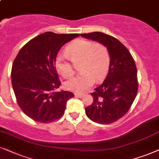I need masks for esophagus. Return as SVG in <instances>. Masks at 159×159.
<instances>
[{"label":"esophagus","mask_w":159,"mask_h":159,"mask_svg":"<svg viewBox=\"0 0 159 159\" xmlns=\"http://www.w3.org/2000/svg\"><path fill=\"white\" fill-rule=\"evenodd\" d=\"M84 96V94H81V93H75V97H79V98H81Z\"/></svg>","instance_id":"1"}]
</instances>
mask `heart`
Segmentation results:
<instances>
[{
	"label": "heart",
	"instance_id": "heart-1",
	"mask_svg": "<svg viewBox=\"0 0 159 159\" xmlns=\"http://www.w3.org/2000/svg\"><path fill=\"white\" fill-rule=\"evenodd\" d=\"M66 54L59 55L56 69L65 78L75 74V65H80L81 75L67 81L66 89L84 92L89 89L95 81L101 82L106 77L111 64V55L106 46L85 39H77L66 48Z\"/></svg>",
	"mask_w": 159,
	"mask_h": 159
}]
</instances>
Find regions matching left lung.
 Returning a JSON list of instances; mask_svg holds the SVG:
<instances>
[{
  "label": "left lung",
  "mask_w": 159,
  "mask_h": 159,
  "mask_svg": "<svg viewBox=\"0 0 159 159\" xmlns=\"http://www.w3.org/2000/svg\"><path fill=\"white\" fill-rule=\"evenodd\" d=\"M82 37L102 43L108 48L111 64L103 83L91 93L94 101L85 108L93 121L109 124L129 111L138 91L137 70L129 51L117 39L100 32L81 34Z\"/></svg>",
  "instance_id": "8db88e82"
}]
</instances>
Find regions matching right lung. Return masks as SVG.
Here are the masks:
<instances>
[{
  "instance_id": "1",
  "label": "right lung",
  "mask_w": 159,
  "mask_h": 159,
  "mask_svg": "<svg viewBox=\"0 0 159 159\" xmlns=\"http://www.w3.org/2000/svg\"><path fill=\"white\" fill-rule=\"evenodd\" d=\"M79 34L46 32L21 48L11 68V83L18 105L31 119L48 124L65 113L70 92L56 90L61 81L55 66L59 51Z\"/></svg>"
}]
</instances>
